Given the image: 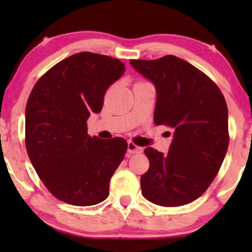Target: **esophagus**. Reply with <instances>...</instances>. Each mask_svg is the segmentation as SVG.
<instances>
[{
	"label": "esophagus",
	"mask_w": 252,
	"mask_h": 252,
	"mask_svg": "<svg viewBox=\"0 0 252 252\" xmlns=\"http://www.w3.org/2000/svg\"><path fill=\"white\" fill-rule=\"evenodd\" d=\"M142 152V148H141V147H138V146H136L135 143H132V142H128V153L129 154H138V153H141Z\"/></svg>",
	"instance_id": "34e87169"
}]
</instances>
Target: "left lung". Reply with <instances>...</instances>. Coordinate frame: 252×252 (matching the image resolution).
I'll use <instances>...</instances> for the list:
<instances>
[{"mask_svg":"<svg viewBox=\"0 0 252 252\" xmlns=\"http://www.w3.org/2000/svg\"><path fill=\"white\" fill-rule=\"evenodd\" d=\"M130 65L154 84V122L174 128L167 154L144 149L149 169L141 176L147 200L160 206L189 204L218 174L228 147L227 106L212 80L174 56L130 60Z\"/></svg>","mask_w":252,"mask_h":252,"instance_id":"8db88e82","label":"left lung"}]
</instances>
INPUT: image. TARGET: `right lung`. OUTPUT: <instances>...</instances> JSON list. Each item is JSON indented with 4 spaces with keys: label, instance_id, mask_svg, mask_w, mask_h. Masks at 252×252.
I'll use <instances>...</instances> for the list:
<instances>
[{
    "label": "right lung",
    "instance_id": "1",
    "mask_svg": "<svg viewBox=\"0 0 252 252\" xmlns=\"http://www.w3.org/2000/svg\"><path fill=\"white\" fill-rule=\"evenodd\" d=\"M124 71L118 59L82 52L58 63L32 90L26 148L39 178L59 200L91 206L108 198L110 179L128 144L122 137H91L86 121L100 112L106 90Z\"/></svg>",
    "mask_w": 252,
    "mask_h": 252
}]
</instances>
